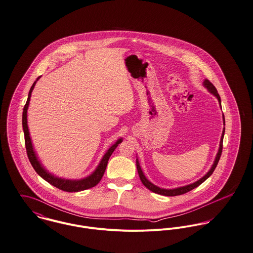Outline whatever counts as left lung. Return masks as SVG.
Instances as JSON below:
<instances>
[{
	"mask_svg": "<svg viewBox=\"0 0 253 253\" xmlns=\"http://www.w3.org/2000/svg\"><path fill=\"white\" fill-rule=\"evenodd\" d=\"M203 85H204L211 94H213V95L217 98V100H218V102H219V104H220V107H221L220 96H219V94L217 93V90H216V88L214 87V85L212 84L209 80H205L204 83H203ZM223 124L225 125L224 115H223ZM224 133L225 127L223 128V131H222V136H221V139H220V144H219L218 152H217V154H216L215 160H214V162H213L211 168V169H210L202 178H200L199 180H197L194 183H191V184H188V185H185V186H182V187H178V188H173V189H164V188H160V187L154 185L153 183H151V182L145 177V175L143 174V172H142V170H141V168H140V163H139V161H138V159H137V169H138V172H139V175H140V181H141L142 184H143L147 189H149L150 191H152V192H154V193H157V194H160V195H163V196H177V195H182V194H184V193H187V192L191 191L192 189L196 188L200 184H202L208 177H210V176L212 174L213 170L216 168V166H217V164H218V161H219V159H220V156H221V152H222Z\"/></svg>",
	"mask_w": 253,
	"mask_h": 253,
	"instance_id": "left-lung-1",
	"label": "left lung"
}]
</instances>
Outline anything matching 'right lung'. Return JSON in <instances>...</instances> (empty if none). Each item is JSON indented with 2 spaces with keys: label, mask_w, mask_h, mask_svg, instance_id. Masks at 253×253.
I'll return each mask as SVG.
<instances>
[{
  "label": "right lung",
  "mask_w": 253,
  "mask_h": 253,
  "mask_svg": "<svg viewBox=\"0 0 253 253\" xmlns=\"http://www.w3.org/2000/svg\"><path fill=\"white\" fill-rule=\"evenodd\" d=\"M41 77H39L37 79V81H35V83L32 85L30 91H29L28 99L27 102L24 106L23 109V114H22V126H23V131H24V138H25V145H26V151H27V155H28L29 160L31 162V165L33 166V168L35 169V170L37 171V173L39 175H41L44 180H46L48 183H50L51 185L55 186L56 188H59L63 191L66 192H79V191H83L86 190L89 188L94 187L95 185H97L100 180L102 179L105 170L107 168L109 159L111 157V155L113 154L114 149L117 147V145L122 142V139L120 138L119 140H116V142L112 145L109 150L106 152V154L103 156L100 164L98 165V167L96 169L87 177L83 178V179H79V180H73V179H65V178H61V177H57L54 174L48 172L45 169L43 168V166L41 164L40 160L37 157V154L35 153L34 147H33V143L30 138V133H29L28 124H27V110H28L29 102H30V98H31V94L32 91L36 85V83L39 81Z\"/></svg>",
  "instance_id": "1"
}]
</instances>
